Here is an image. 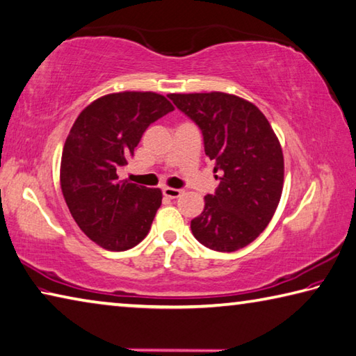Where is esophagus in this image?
<instances>
[{
  "mask_svg": "<svg viewBox=\"0 0 356 356\" xmlns=\"http://www.w3.org/2000/svg\"><path fill=\"white\" fill-rule=\"evenodd\" d=\"M163 195H165L166 197H170V199H176V197H179L180 195H182V190L171 188V186H165V188H163Z\"/></svg>",
  "mask_w": 356,
  "mask_h": 356,
  "instance_id": "esophagus-1",
  "label": "esophagus"
}]
</instances>
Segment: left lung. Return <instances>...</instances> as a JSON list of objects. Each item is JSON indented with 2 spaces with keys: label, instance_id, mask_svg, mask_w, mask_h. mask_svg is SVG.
<instances>
[{
  "label": "left lung",
  "instance_id": "8db88e82",
  "mask_svg": "<svg viewBox=\"0 0 356 356\" xmlns=\"http://www.w3.org/2000/svg\"><path fill=\"white\" fill-rule=\"evenodd\" d=\"M168 96L202 131L205 156L221 180L191 221L193 235L218 252L245 248L266 229L280 202L285 165L279 138L260 108L240 96Z\"/></svg>",
  "mask_w": 356,
  "mask_h": 356
}]
</instances>
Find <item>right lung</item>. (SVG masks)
Wrapping results in <instances>:
<instances>
[{
	"instance_id": "add662e5",
	"label": "right lung",
	"mask_w": 356,
	"mask_h": 356,
	"mask_svg": "<svg viewBox=\"0 0 356 356\" xmlns=\"http://www.w3.org/2000/svg\"><path fill=\"white\" fill-rule=\"evenodd\" d=\"M174 111L154 92L101 96L77 116L63 146L60 188L71 216L90 240L113 252L145 240L161 191L118 179L149 124Z\"/></svg>"
}]
</instances>
